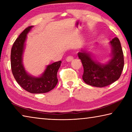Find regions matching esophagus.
<instances>
[{"label": "esophagus", "mask_w": 132, "mask_h": 132, "mask_svg": "<svg viewBox=\"0 0 132 132\" xmlns=\"http://www.w3.org/2000/svg\"><path fill=\"white\" fill-rule=\"evenodd\" d=\"M73 57L71 56H68L66 57V61L67 62H71V61H73Z\"/></svg>", "instance_id": "esophagus-1"}]
</instances>
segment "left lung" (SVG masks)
Here are the masks:
<instances>
[{"label": "left lung", "instance_id": "1", "mask_svg": "<svg viewBox=\"0 0 132 132\" xmlns=\"http://www.w3.org/2000/svg\"><path fill=\"white\" fill-rule=\"evenodd\" d=\"M111 59L101 63L93 58L90 52L82 50L78 53L84 68L82 80L90 86L104 87L119 79L124 66L123 53L119 39L115 37L109 42Z\"/></svg>", "mask_w": 132, "mask_h": 132}]
</instances>
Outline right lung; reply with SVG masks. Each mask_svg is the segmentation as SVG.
<instances>
[{"mask_svg":"<svg viewBox=\"0 0 132 132\" xmlns=\"http://www.w3.org/2000/svg\"><path fill=\"white\" fill-rule=\"evenodd\" d=\"M34 26L26 28L15 40L11 50V68L14 79L20 86L28 92L41 94L49 92L57 83V73L62 62L47 65L39 77L33 76L27 72L23 64V53L27 34Z\"/></svg>","mask_w":132,"mask_h":132,"instance_id":"right-lung-1","label":"right lung"}]
</instances>
